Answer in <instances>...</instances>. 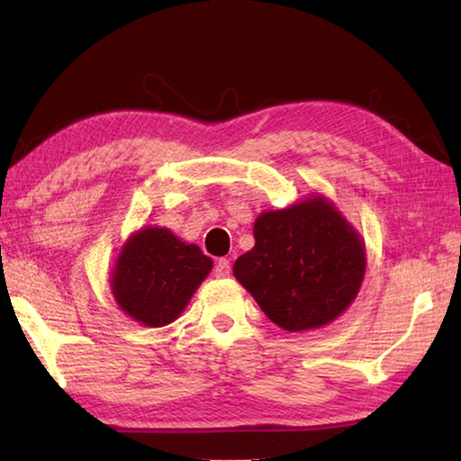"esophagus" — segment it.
Instances as JSON below:
<instances>
[{
    "label": "esophagus",
    "instance_id": "1",
    "mask_svg": "<svg viewBox=\"0 0 461 461\" xmlns=\"http://www.w3.org/2000/svg\"><path fill=\"white\" fill-rule=\"evenodd\" d=\"M213 273H215V277H220V279H223V277H230V273H231L230 261H228V259H220L218 263H215Z\"/></svg>",
    "mask_w": 461,
    "mask_h": 461
}]
</instances>
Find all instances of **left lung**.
Returning <instances> with one entry per match:
<instances>
[{"label": "left lung", "instance_id": "obj_1", "mask_svg": "<svg viewBox=\"0 0 461 461\" xmlns=\"http://www.w3.org/2000/svg\"><path fill=\"white\" fill-rule=\"evenodd\" d=\"M253 238L256 246L233 263V276L283 330L325 327L357 299L365 240L325 195L261 212Z\"/></svg>", "mask_w": 461, "mask_h": 461}]
</instances>
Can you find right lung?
I'll use <instances>...</instances> for the list:
<instances>
[{
    "mask_svg": "<svg viewBox=\"0 0 461 461\" xmlns=\"http://www.w3.org/2000/svg\"><path fill=\"white\" fill-rule=\"evenodd\" d=\"M213 267L195 243L168 228L144 225L124 241L111 271V291L121 311L144 327L170 325Z\"/></svg>",
    "mask_w": 461,
    "mask_h": 461,
    "instance_id": "obj_1",
    "label": "right lung"
}]
</instances>
